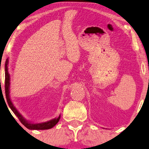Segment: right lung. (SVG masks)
I'll use <instances>...</instances> for the list:
<instances>
[{
  "label": "right lung",
  "mask_w": 149,
  "mask_h": 149,
  "mask_svg": "<svg viewBox=\"0 0 149 149\" xmlns=\"http://www.w3.org/2000/svg\"><path fill=\"white\" fill-rule=\"evenodd\" d=\"M8 62H9V60L7 59L5 62V95L6 98H7V101L8 104H9L10 109H11V111L13 112L14 114L17 116L18 119L20 121V122L25 126L26 127H27L29 130H48L51 129L53 127H54L55 125L58 123L59 120L60 119V115L59 116L58 118H55L54 119L50 120V121L44 122V123H32L28 121L27 120L24 119L21 114L17 111V110L15 109V107H14L13 103L10 99L9 96V87H10V75L8 72Z\"/></svg>",
  "instance_id": "obj_1"
}]
</instances>
